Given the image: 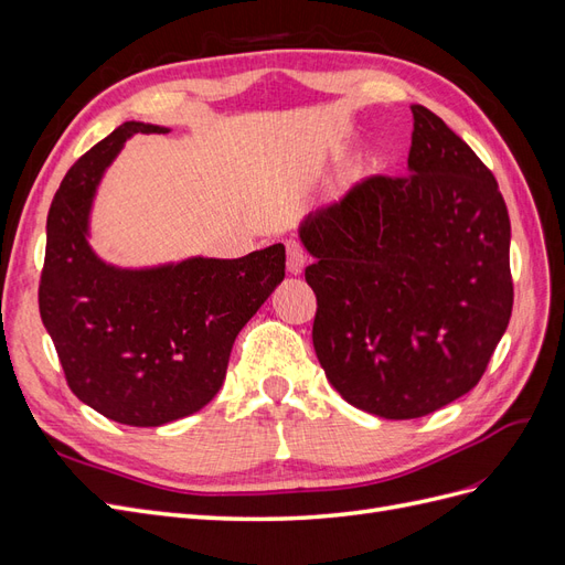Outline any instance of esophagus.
Returning <instances> with one entry per match:
<instances>
[{
  "mask_svg": "<svg viewBox=\"0 0 565 565\" xmlns=\"http://www.w3.org/2000/svg\"><path fill=\"white\" fill-rule=\"evenodd\" d=\"M287 270L292 273V276H299L306 266V249L299 241H287Z\"/></svg>",
  "mask_w": 565,
  "mask_h": 565,
  "instance_id": "34e87169",
  "label": "esophagus"
}]
</instances>
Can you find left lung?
I'll use <instances>...</instances> for the list:
<instances>
[{
	"instance_id": "8db88e82",
	"label": "left lung",
	"mask_w": 565,
	"mask_h": 565,
	"mask_svg": "<svg viewBox=\"0 0 565 565\" xmlns=\"http://www.w3.org/2000/svg\"><path fill=\"white\" fill-rule=\"evenodd\" d=\"M403 177L306 216L313 347L347 403L417 419L481 382L514 306L511 224L490 169L429 108Z\"/></svg>"
}]
</instances>
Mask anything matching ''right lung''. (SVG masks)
<instances>
[{
	"label": "right lung",
	"instance_id": "add662e5",
	"mask_svg": "<svg viewBox=\"0 0 565 565\" xmlns=\"http://www.w3.org/2000/svg\"><path fill=\"white\" fill-rule=\"evenodd\" d=\"M119 125L71 167L46 216L40 316L75 396L127 426H160L198 413L224 384L233 341L285 278V247L241 259H185L115 268L92 252L96 185L134 134Z\"/></svg>",
	"mask_w": 565,
	"mask_h": 565
}]
</instances>
